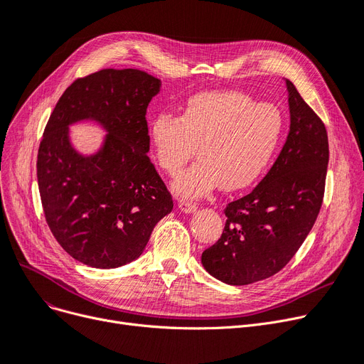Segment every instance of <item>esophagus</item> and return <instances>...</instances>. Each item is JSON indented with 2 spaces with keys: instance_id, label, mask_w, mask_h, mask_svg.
Here are the masks:
<instances>
[{
  "instance_id": "obj_1",
  "label": "esophagus",
  "mask_w": 364,
  "mask_h": 364,
  "mask_svg": "<svg viewBox=\"0 0 364 364\" xmlns=\"http://www.w3.org/2000/svg\"><path fill=\"white\" fill-rule=\"evenodd\" d=\"M178 208H180V211H183L186 214H191V213H195L198 210V205L193 203V202H188V200H180Z\"/></svg>"
}]
</instances>
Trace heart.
Listing matches in <instances>:
<instances>
[{
  "label": "heart",
  "mask_w": 364,
  "mask_h": 364,
  "mask_svg": "<svg viewBox=\"0 0 364 364\" xmlns=\"http://www.w3.org/2000/svg\"><path fill=\"white\" fill-rule=\"evenodd\" d=\"M282 132L272 104L235 90H208L188 98L180 116L162 113L150 124L157 162L176 176L198 146L199 159L172 181L186 198L208 195L221 184L236 191L255 181L269 164Z\"/></svg>",
  "instance_id": "1"
}]
</instances>
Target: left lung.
Returning a JSON list of instances; mask_svg holds the SVG:
<instances>
[{
  "label": "left lung",
  "mask_w": 364,
  "mask_h": 364,
  "mask_svg": "<svg viewBox=\"0 0 364 364\" xmlns=\"http://www.w3.org/2000/svg\"><path fill=\"white\" fill-rule=\"evenodd\" d=\"M290 129L275 164L247 196L230 202L220 240L202 252L210 275L229 286L269 278L304 244L321 208L328 164L326 126L284 78Z\"/></svg>",
  "instance_id": "obj_1"
}]
</instances>
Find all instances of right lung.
I'll use <instances>...</instances> for the list:
<instances>
[{
    "label": "right lung",
    "instance_id": "right-lung-1",
    "mask_svg": "<svg viewBox=\"0 0 364 364\" xmlns=\"http://www.w3.org/2000/svg\"><path fill=\"white\" fill-rule=\"evenodd\" d=\"M162 82L134 68L101 70L75 80L47 122L37 157L46 221L68 255L113 269L138 259L173 202L147 156L146 113ZM82 121L106 132L97 152L72 144Z\"/></svg>",
    "mask_w": 364,
    "mask_h": 364
}]
</instances>
